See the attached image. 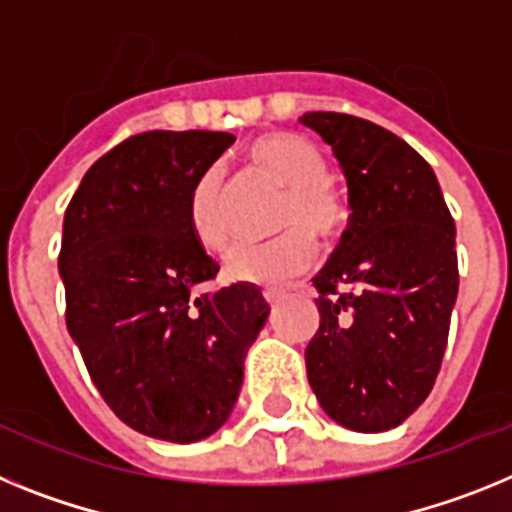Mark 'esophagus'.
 <instances>
[{"instance_id":"34e87169","label":"esophagus","mask_w":512,"mask_h":512,"mask_svg":"<svg viewBox=\"0 0 512 512\" xmlns=\"http://www.w3.org/2000/svg\"><path fill=\"white\" fill-rule=\"evenodd\" d=\"M262 296H265V301H268V304H278V301L286 296V291H283V288H265V291H262Z\"/></svg>"}]
</instances>
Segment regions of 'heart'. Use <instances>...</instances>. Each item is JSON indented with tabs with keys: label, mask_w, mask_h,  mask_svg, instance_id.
Segmentation results:
<instances>
[{
	"label": "heart",
	"mask_w": 512,
	"mask_h": 512,
	"mask_svg": "<svg viewBox=\"0 0 512 512\" xmlns=\"http://www.w3.org/2000/svg\"><path fill=\"white\" fill-rule=\"evenodd\" d=\"M247 162L273 177L286 198L278 226L281 237L262 244H242L226 257V278L250 286H281L304 273L317 260V234L322 242H337L348 229L350 208L327 177L330 167L322 151L293 133H268L247 146ZM188 221L195 239L208 250L224 252L231 244L226 216L224 177L208 167L193 182L188 198Z\"/></svg>",
	"instance_id": "b5f03b06"
}]
</instances>
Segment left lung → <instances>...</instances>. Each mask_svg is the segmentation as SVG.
<instances>
[{"label": "left lung", "mask_w": 512, "mask_h": 512, "mask_svg": "<svg viewBox=\"0 0 512 512\" xmlns=\"http://www.w3.org/2000/svg\"><path fill=\"white\" fill-rule=\"evenodd\" d=\"M348 180L350 221L314 278L319 330L306 376L342 428H397L441 371L459 293L456 224L430 164L386 128L306 113Z\"/></svg>", "instance_id": "left-lung-1"}]
</instances>
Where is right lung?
Here are the masks:
<instances>
[{"label": "right lung", "instance_id": "right-lung-1", "mask_svg": "<svg viewBox=\"0 0 512 512\" xmlns=\"http://www.w3.org/2000/svg\"><path fill=\"white\" fill-rule=\"evenodd\" d=\"M221 131H146L92 164L64 213L66 327L110 410L149 438L195 443L237 402L270 314L257 286L195 291L219 265L188 221Z\"/></svg>", "mask_w": 512, "mask_h": 512}]
</instances>
